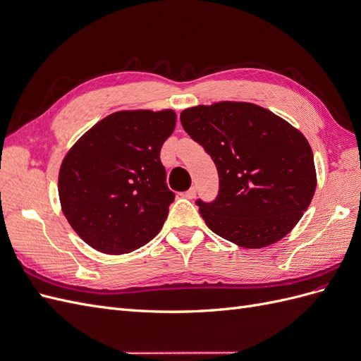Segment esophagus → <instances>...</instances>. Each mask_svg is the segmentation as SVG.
Listing matches in <instances>:
<instances>
[{
    "mask_svg": "<svg viewBox=\"0 0 361 361\" xmlns=\"http://www.w3.org/2000/svg\"><path fill=\"white\" fill-rule=\"evenodd\" d=\"M195 194H197V190H195V187H191L188 191H185V192H183V197H187V199H194V197H195Z\"/></svg>",
    "mask_w": 361,
    "mask_h": 361,
    "instance_id": "1",
    "label": "esophagus"
}]
</instances>
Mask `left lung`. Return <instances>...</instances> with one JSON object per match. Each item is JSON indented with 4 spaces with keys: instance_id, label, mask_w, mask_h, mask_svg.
Here are the masks:
<instances>
[{
    "instance_id": "1",
    "label": "left lung",
    "mask_w": 361,
    "mask_h": 361,
    "mask_svg": "<svg viewBox=\"0 0 361 361\" xmlns=\"http://www.w3.org/2000/svg\"><path fill=\"white\" fill-rule=\"evenodd\" d=\"M180 122L218 170L216 199L197 200L214 233L264 248L297 226L316 190L313 152L297 128L264 106L231 101L187 108Z\"/></svg>"
}]
</instances>
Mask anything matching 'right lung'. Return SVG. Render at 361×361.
<instances>
[{"instance_id": "add662e5", "label": "right lung", "mask_w": 361, "mask_h": 361, "mask_svg": "<svg viewBox=\"0 0 361 361\" xmlns=\"http://www.w3.org/2000/svg\"><path fill=\"white\" fill-rule=\"evenodd\" d=\"M174 126L173 110L117 111L69 149L59 173V197L85 244L125 255L158 235L174 200L159 159Z\"/></svg>"}]
</instances>
